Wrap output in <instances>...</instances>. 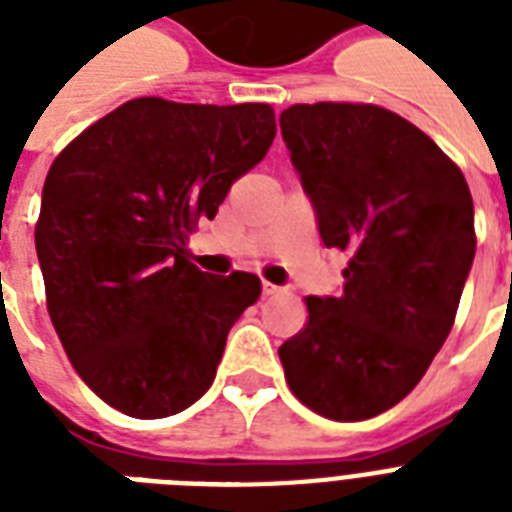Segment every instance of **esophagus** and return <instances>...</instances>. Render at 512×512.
Listing matches in <instances>:
<instances>
[{"label": "esophagus", "instance_id": "obj_1", "mask_svg": "<svg viewBox=\"0 0 512 512\" xmlns=\"http://www.w3.org/2000/svg\"><path fill=\"white\" fill-rule=\"evenodd\" d=\"M281 292H284L281 287H276V284H271V281H263V295L265 297H276V295H281Z\"/></svg>", "mask_w": 512, "mask_h": 512}]
</instances>
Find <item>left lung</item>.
<instances>
[{
    "instance_id": "obj_1",
    "label": "left lung",
    "mask_w": 512,
    "mask_h": 512,
    "mask_svg": "<svg viewBox=\"0 0 512 512\" xmlns=\"http://www.w3.org/2000/svg\"><path fill=\"white\" fill-rule=\"evenodd\" d=\"M281 138L327 249L348 257L337 297H308V324L279 348L292 393L356 422L396 406L452 332L476 257L473 196L412 122L353 103L292 106Z\"/></svg>"
}]
</instances>
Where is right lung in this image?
<instances>
[{"instance_id": "add662e5", "label": "right lung", "mask_w": 512, "mask_h": 512, "mask_svg": "<svg viewBox=\"0 0 512 512\" xmlns=\"http://www.w3.org/2000/svg\"><path fill=\"white\" fill-rule=\"evenodd\" d=\"M276 138L265 103H124L52 162L36 223L47 311L95 396L138 420L199 401L255 273L212 276L185 239Z\"/></svg>"}]
</instances>
